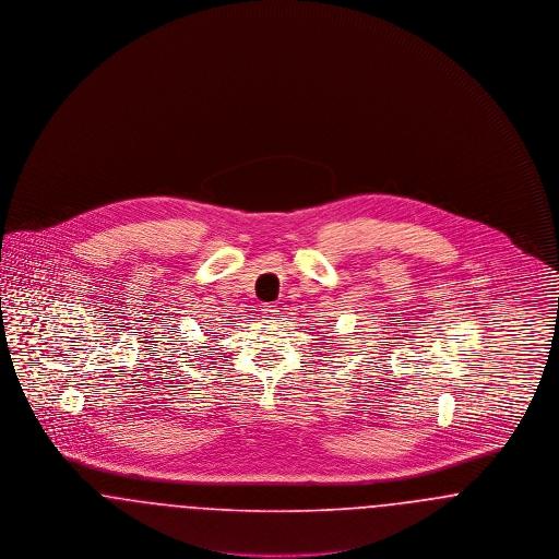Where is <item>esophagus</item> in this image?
<instances>
[{"label":"esophagus","mask_w":559,"mask_h":559,"mask_svg":"<svg viewBox=\"0 0 559 559\" xmlns=\"http://www.w3.org/2000/svg\"><path fill=\"white\" fill-rule=\"evenodd\" d=\"M276 314H278V310H276L274 304H264V306H262V319L274 320L276 319Z\"/></svg>","instance_id":"obj_1"}]
</instances>
